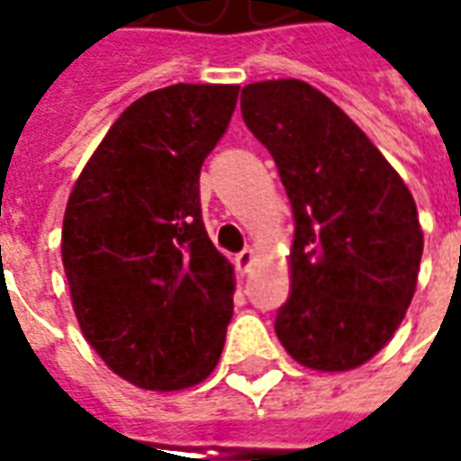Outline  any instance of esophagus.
<instances>
[{"label": "esophagus", "mask_w": 461, "mask_h": 461, "mask_svg": "<svg viewBox=\"0 0 461 461\" xmlns=\"http://www.w3.org/2000/svg\"><path fill=\"white\" fill-rule=\"evenodd\" d=\"M251 264H254V249H244L234 257V267H237L240 274H247L251 269Z\"/></svg>", "instance_id": "obj_1"}]
</instances>
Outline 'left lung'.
I'll return each mask as SVG.
<instances>
[{
  "label": "left lung",
  "instance_id": "1",
  "mask_svg": "<svg viewBox=\"0 0 461 461\" xmlns=\"http://www.w3.org/2000/svg\"><path fill=\"white\" fill-rule=\"evenodd\" d=\"M241 118L271 152L294 212L291 294L276 336L296 363L343 373L387 346L415 296L422 227L373 140L299 78L241 91Z\"/></svg>",
  "mask_w": 461,
  "mask_h": 461
}]
</instances>
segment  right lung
Wrapping results in <instances>:
<instances>
[{
    "label": "right lung",
    "mask_w": 461,
    "mask_h": 461,
    "mask_svg": "<svg viewBox=\"0 0 461 461\" xmlns=\"http://www.w3.org/2000/svg\"><path fill=\"white\" fill-rule=\"evenodd\" d=\"M240 86L150 91L105 132L68 194L61 259L84 339L115 375L172 393L217 367L234 267L202 224L200 170Z\"/></svg>",
    "instance_id": "right-lung-1"
}]
</instances>
